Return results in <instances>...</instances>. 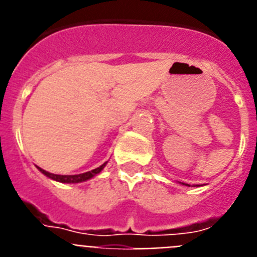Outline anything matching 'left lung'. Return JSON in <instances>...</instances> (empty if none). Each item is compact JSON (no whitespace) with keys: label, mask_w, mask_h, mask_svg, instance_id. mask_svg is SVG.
I'll list each match as a JSON object with an SVG mask.
<instances>
[{"label":"left lung","mask_w":257,"mask_h":257,"mask_svg":"<svg viewBox=\"0 0 257 257\" xmlns=\"http://www.w3.org/2000/svg\"><path fill=\"white\" fill-rule=\"evenodd\" d=\"M181 184H183V185H187V187H190L189 184H185V183H181ZM193 187H198V185H193Z\"/></svg>","instance_id":"left-lung-1"}]
</instances>
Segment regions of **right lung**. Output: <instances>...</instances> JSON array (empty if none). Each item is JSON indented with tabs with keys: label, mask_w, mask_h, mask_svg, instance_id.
Instances as JSON below:
<instances>
[{
	"label": "right lung",
	"mask_w": 257,
	"mask_h": 257,
	"mask_svg": "<svg viewBox=\"0 0 257 257\" xmlns=\"http://www.w3.org/2000/svg\"><path fill=\"white\" fill-rule=\"evenodd\" d=\"M106 163L108 162L103 163V165L99 166L97 169L91 170V171L83 172V174H78V175H56V174H51V172L49 171H45L44 169H41V167H38V166H37V169L40 170L45 176L51 179V180H55V181H59V183H64V184H77V183H83V181L90 180V179H92L94 176H96L97 174H100L101 170L105 167Z\"/></svg>",
	"instance_id": "1"
}]
</instances>
